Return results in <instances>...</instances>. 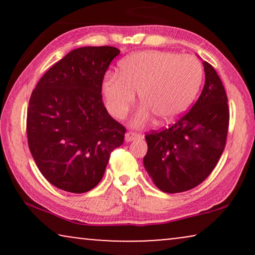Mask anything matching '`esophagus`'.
<instances>
[{"mask_svg": "<svg viewBox=\"0 0 255 255\" xmlns=\"http://www.w3.org/2000/svg\"><path fill=\"white\" fill-rule=\"evenodd\" d=\"M141 138V135L137 133V132H127L125 133V141H133V140H137V139Z\"/></svg>", "mask_w": 255, "mask_h": 255, "instance_id": "34e87169", "label": "esophagus"}]
</instances>
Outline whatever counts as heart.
Instances as JSON below:
<instances>
[{
  "mask_svg": "<svg viewBox=\"0 0 255 255\" xmlns=\"http://www.w3.org/2000/svg\"><path fill=\"white\" fill-rule=\"evenodd\" d=\"M202 81L203 68L196 58L175 52L144 51L122 60L120 74L107 75L102 92L108 111L116 118L128 114L138 92L142 107L132 124L140 127L152 115L161 123L176 120L193 103Z\"/></svg>",
  "mask_w": 255,
  "mask_h": 255,
  "instance_id": "obj_1",
  "label": "heart"
}]
</instances>
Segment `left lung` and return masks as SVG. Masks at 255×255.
<instances>
[{"label": "left lung", "instance_id": "1", "mask_svg": "<svg viewBox=\"0 0 255 255\" xmlns=\"http://www.w3.org/2000/svg\"><path fill=\"white\" fill-rule=\"evenodd\" d=\"M205 83L193 108L162 131L145 135L144 166L163 193H182L203 182L217 165L226 144L229 106L217 72L203 61Z\"/></svg>", "mask_w": 255, "mask_h": 255}]
</instances>
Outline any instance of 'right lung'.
Segmentation results:
<instances>
[{
    "label": "right lung",
    "instance_id": "obj_1",
    "mask_svg": "<svg viewBox=\"0 0 255 255\" xmlns=\"http://www.w3.org/2000/svg\"><path fill=\"white\" fill-rule=\"evenodd\" d=\"M113 46L69 52L41 76L26 117L30 152L48 182L82 194L104 175L111 152L124 141L125 128L108 114L102 82L120 54Z\"/></svg>",
    "mask_w": 255,
    "mask_h": 255
}]
</instances>
